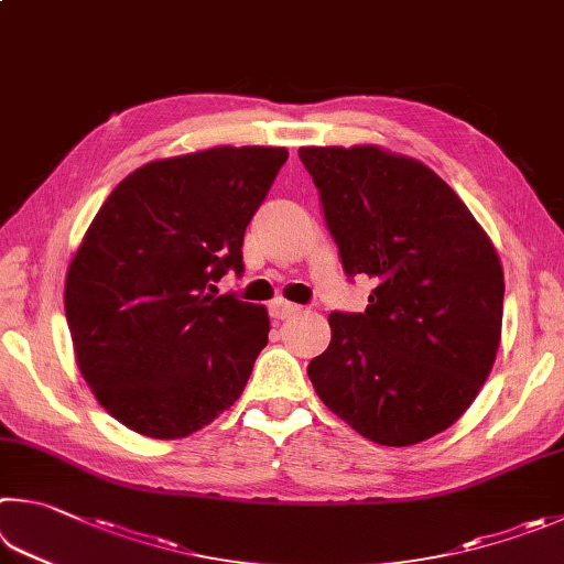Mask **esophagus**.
Masks as SVG:
<instances>
[{
	"label": "esophagus",
	"instance_id": "34e87169",
	"mask_svg": "<svg viewBox=\"0 0 564 564\" xmlns=\"http://www.w3.org/2000/svg\"><path fill=\"white\" fill-rule=\"evenodd\" d=\"M295 313H301L299 305H293L289 301H273L271 303V317H275V321H289V317H293Z\"/></svg>",
	"mask_w": 564,
	"mask_h": 564
}]
</instances>
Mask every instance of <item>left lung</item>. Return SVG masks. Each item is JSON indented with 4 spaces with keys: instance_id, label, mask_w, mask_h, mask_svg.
<instances>
[{
    "instance_id": "obj_1",
    "label": "left lung",
    "mask_w": 564,
    "mask_h": 564,
    "mask_svg": "<svg viewBox=\"0 0 564 564\" xmlns=\"http://www.w3.org/2000/svg\"><path fill=\"white\" fill-rule=\"evenodd\" d=\"M347 275L377 285L365 313H330L308 365L357 434L412 446L446 432L488 380L503 325L494 241L424 162L380 145L301 148Z\"/></svg>"
}]
</instances>
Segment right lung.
Segmentation results:
<instances>
[{
  "instance_id": "right-lung-1",
  "label": "right lung",
  "mask_w": 564,
  "mask_h": 564,
  "mask_svg": "<svg viewBox=\"0 0 564 564\" xmlns=\"http://www.w3.org/2000/svg\"><path fill=\"white\" fill-rule=\"evenodd\" d=\"M289 160L285 148H209L122 180L68 263L78 370L100 406L150 438H182L241 397L269 343L263 305L217 295Z\"/></svg>"
}]
</instances>
